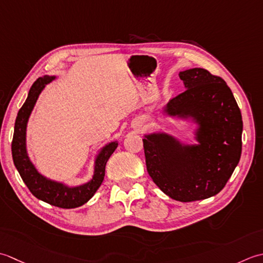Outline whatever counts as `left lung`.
<instances>
[{"label":"left lung","mask_w":263,"mask_h":263,"mask_svg":"<svg viewBox=\"0 0 263 263\" xmlns=\"http://www.w3.org/2000/svg\"><path fill=\"white\" fill-rule=\"evenodd\" d=\"M186 90L164 106L170 117L193 119L199 144L186 145L165 133L143 139L147 173L154 184L180 202L214 196L227 184L242 153L243 121L232 90L205 69L180 71Z\"/></svg>","instance_id":"obj_1"}]
</instances>
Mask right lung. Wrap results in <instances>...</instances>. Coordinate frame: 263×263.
I'll return each instance as SVG.
<instances>
[{"mask_svg": "<svg viewBox=\"0 0 263 263\" xmlns=\"http://www.w3.org/2000/svg\"><path fill=\"white\" fill-rule=\"evenodd\" d=\"M55 79V76H44L36 80L31 86L27 100L21 106L14 124L13 139L11 144L13 163L24 183L35 197L62 209H73L85 204L92 199L99 190L105 176V164L118 146V142H111L101 148L95 159L94 175L88 183L70 187L59 181L51 180L41 175L31 163L26 148V129L29 116L33 111L45 85Z\"/></svg>", "mask_w": 263, "mask_h": 263, "instance_id": "1", "label": "right lung"}]
</instances>
